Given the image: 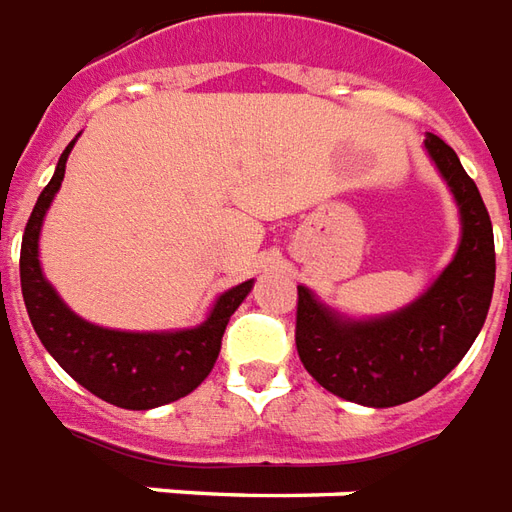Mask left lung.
Here are the masks:
<instances>
[{
    "mask_svg": "<svg viewBox=\"0 0 512 512\" xmlns=\"http://www.w3.org/2000/svg\"><path fill=\"white\" fill-rule=\"evenodd\" d=\"M434 160L458 204L461 240L453 261L401 311L352 319L297 286V352L324 390L352 404L414 401L442 382L475 343L494 294V229L480 190L461 160L434 133H425Z\"/></svg>",
    "mask_w": 512,
    "mask_h": 512,
    "instance_id": "left-lung-1",
    "label": "left lung"
}]
</instances>
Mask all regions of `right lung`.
I'll list each match as a JSON object with an SVG mask.
<instances>
[{
  "mask_svg": "<svg viewBox=\"0 0 512 512\" xmlns=\"http://www.w3.org/2000/svg\"><path fill=\"white\" fill-rule=\"evenodd\" d=\"M78 138V136H76ZM70 141L57 163L35 210L29 215L21 242V294L29 322L48 354L81 387L119 409H155L193 393L218 360L220 338L231 313L253 289V281L231 286L212 305L210 316L196 327L163 330V333H130L111 330L81 319L65 305L57 289L46 281L40 267V229L51 201L65 179Z\"/></svg>",
  "mask_w": 512,
  "mask_h": 512,
  "instance_id": "right-lung-1",
  "label": "right lung"
}]
</instances>
